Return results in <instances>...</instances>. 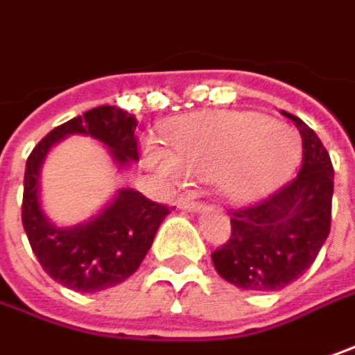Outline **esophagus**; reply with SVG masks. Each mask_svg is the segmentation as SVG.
I'll use <instances>...</instances> for the list:
<instances>
[{"mask_svg":"<svg viewBox=\"0 0 355 355\" xmlns=\"http://www.w3.org/2000/svg\"><path fill=\"white\" fill-rule=\"evenodd\" d=\"M178 207H182V209H186V211H204L205 209L204 204L193 202V200H189V198H180V200H178Z\"/></svg>","mask_w":355,"mask_h":355,"instance_id":"1","label":"esophagus"}]
</instances>
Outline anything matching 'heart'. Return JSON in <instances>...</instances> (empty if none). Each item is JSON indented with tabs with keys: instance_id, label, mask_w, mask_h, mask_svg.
Wrapping results in <instances>:
<instances>
[{
	"instance_id": "obj_1",
	"label": "heart",
	"mask_w": 355,
	"mask_h": 355,
	"mask_svg": "<svg viewBox=\"0 0 355 355\" xmlns=\"http://www.w3.org/2000/svg\"><path fill=\"white\" fill-rule=\"evenodd\" d=\"M168 146L146 141L144 157L168 180L186 173L216 175L223 198L236 204L274 193L292 175L300 157V137L292 128L256 112H204L182 117L166 130Z\"/></svg>"
}]
</instances>
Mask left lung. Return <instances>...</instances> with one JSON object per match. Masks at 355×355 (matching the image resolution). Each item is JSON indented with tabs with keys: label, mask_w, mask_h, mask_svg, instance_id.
<instances>
[{
	"label": "left lung",
	"mask_w": 355,
	"mask_h": 355,
	"mask_svg": "<svg viewBox=\"0 0 355 355\" xmlns=\"http://www.w3.org/2000/svg\"><path fill=\"white\" fill-rule=\"evenodd\" d=\"M302 135L297 178L256 205L232 211V236L211 254L225 282L250 292L284 290L304 274L329 236L334 168L315 132L286 114Z\"/></svg>",
	"instance_id": "1"
}]
</instances>
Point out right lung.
Here are the masks:
<instances>
[{"instance_id":"add662e5","label":"right lung","mask_w":355,"mask_h":355,"mask_svg":"<svg viewBox=\"0 0 355 355\" xmlns=\"http://www.w3.org/2000/svg\"><path fill=\"white\" fill-rule=\"evenodd\" d=\"M135 128V116L116 105H99L51 130L27 157L24 230L45 274L73 292H101L125 282L150 252L157 227L171 209L135 189L121 187L87 222L55 225L40 200L42 166L51 148L67 135H89L107 148L117 169L130 168L139 159Z\"/></svg>"}]
</instances>
